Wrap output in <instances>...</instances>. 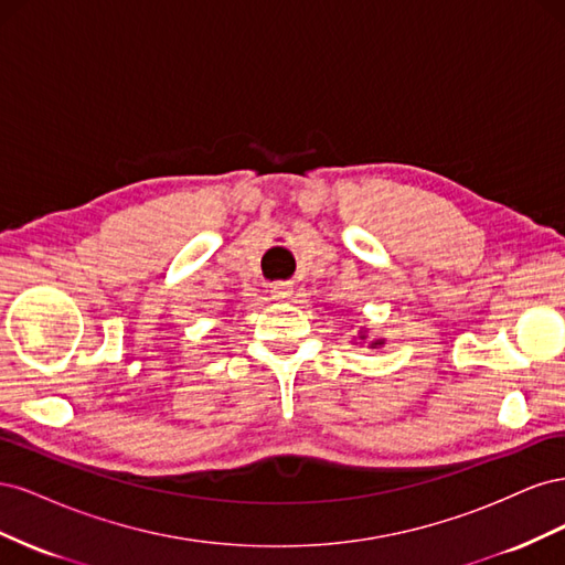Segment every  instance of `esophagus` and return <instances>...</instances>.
<instances>
[{
	"label": "esophagus",
	"instance_id": "esophagus-1",
	"mask_svg": "<svg viewBox=\"0 0 565 565\" xmlns=\"http://www.w3.org/2000/svg\"><path fill=\"white\" fill-rule=\"evenodd\" d=\"M268 287H270V295H273V299L285 301V299L292 297V282H289V280H278V282H270Z\"/></svg>",
	"mask_w": 565,
	"mask_h": 565
}]
</instances>
